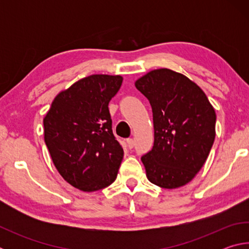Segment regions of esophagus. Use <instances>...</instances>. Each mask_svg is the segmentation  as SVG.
<instances>
[{"label":"esophagus","instance_id":"1","mask_svg":"<svg viewBox=\"0 0 249 249\" xmlns=\"http://www.w3.org/2000/svg\"><path fill=\"white\" fill-rule=\"evenodd\" d=\"M126 142H127L128 148H133V147H134V140H133V138H128V140H126Z\"/></svg>","mask_w":249,"mask_h":249}]
</instances>
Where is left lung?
<instances>
[{"instance_id": "obj_1", "label": "left lung", "mask_w": 249, "mask_h": 249, "mask_svg": "<svg viewBox=\"0 0 249 249\" xmlns=\"http://www.w3.org/2000/svg\"><path fill=\"white\" fill-rule=\"evenodd\" d=\"M151 105L155 142L142 157L151 183L183 187L203 167L215 140V109L196 82L161 68L135 82Z\"/></svg>"}]
</instances>
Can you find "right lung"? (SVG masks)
<instances>
[{
    "label": "right lung",
    "instance_id": "right-lung-1",
    "mask_svg": "<svg viewBox=\"0 0 249 249\" xmlns=\"http://www.w3.org/2000/svg\"><path fill=\"white\" fill-rule=\"evenodd\" d=\"M121 75L92 74L53 99L44 117V138L56 169L67 182L93 192L114 182L124 151L112 132L108 102Z\"/></svg>",
    "mask_w": 249,
    "mask_h": 249
}]
</instances>
